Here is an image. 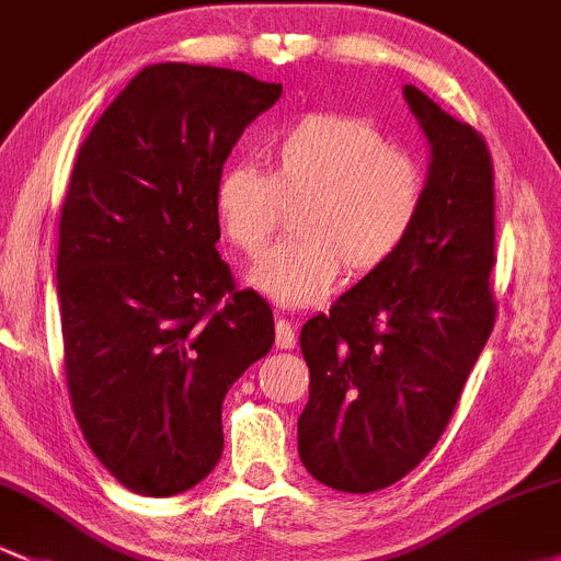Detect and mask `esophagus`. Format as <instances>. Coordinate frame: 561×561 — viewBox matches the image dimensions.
<instances>
[{"instance_id": "esophagus-1", "label": "esophagus", "mask_w": 561, "mask_h": 561, "mask_svg": "<svg viewBox=\"0 0 561 561\" xmlns=\"http://www.w3.org/2000/svg\"><path fill=\"white\" fill-rule=\"evenodd\" d=\"M275 345H278L280 351H291V347L297 345L294 327L291 321H286V318H278V321H275Z\"/></svg>"}]
</instances>
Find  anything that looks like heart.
Wrapping results in <instances>:
<instances>
[{
  "label": "heart",
  "mask_w": 561,
  "mask_h": 561,
  "mask_svg": "<svg viewBox=\"0 0 561 561\" xmlns=\"http://www.w3.org/2000/svg\"><path fill=\"white\" fill-rule=\"evenodd\" d=\"M286 208L297 238L270 251L249 283L278 305H316L342 267L364 278L407 249L425 208V173L369 119L305 114L264 144V171L232 162L214 184L216 225L243 256L267 249Z\"/></svg>",
  "instance_id": "1"
}]
</instances>
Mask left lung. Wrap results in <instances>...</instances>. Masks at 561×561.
Returning <instances> with one entry per match:
<instances>
[{
    "instance_id": "obj_1",
    "label": "left lung",
    "mask_w": 561,
    "mask_h": 561,
    "mask_svg": "<svg viewBox=\"0 0 561 561\" xmlns=\"http://www.w3.org/2000/svg\"><path fill=\"white\" fill-rule=\"evenodd\" d=\"M403 95L431 141L417 230L299 334L310 369L299 457L312 479L353 495L396 484L436 447L497 316L484 136L423 90Z\"/></svg>"
}]
</instances>
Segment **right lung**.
<instances>
[{"mask_svg": "<svg viewBox=\"0 0 561 561\" xmlns=\"http://www.w3.org/2000/svg\"><path fill=\"white\" fill-rule=\"evenodd\" d=\"M280 90L219 66H147L77 154L58 221L66 385L88 447L136 495L214 471L221 401L275 342L270 305L216 251L214 184Z\"/></svg>", "mask_w": 561, "mask_h": 561, "instance_id": "right-lung-1", "label": "right lung"}]
</instances>
